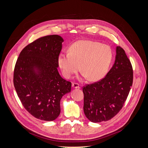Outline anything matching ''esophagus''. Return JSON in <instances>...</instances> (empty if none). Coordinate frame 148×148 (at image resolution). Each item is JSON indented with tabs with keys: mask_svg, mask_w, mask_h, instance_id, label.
Instances as JSON below:
<instances>
[{
	"mask_svg": "<svg viewBox=\"0 0 148 148\" xmlns=\"http://www.w3.org/2000/svg\"><path fill=\"white\" fill-rule=\"evenodd\" d=\"M72 87L73 88H79V84L77 83H72Z\"/></svg>",
	"mask_w": 148,
	"mask_h": 148,
	"instance_id": "34e87169",
	"label": "esophagus"
}]
</instances>
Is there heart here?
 <instances>
[{
  "label": "heart",
  "mask_w": 148,
  "mask_h": 148,
  "mask_svg": "<svg viewBox=\"0 0 148 148\" xmlns=\"http://www.w3.org/2000/svg\"><path fill=\"white\" fill-rule=\"evenodd\" d=\"M113 58L111 48L100 42L80 40L70 47V52L62 53L58 64L64 77L70 79L81 69L84 77L91 82L99 81L109 70Z\"/></svg>",
  "instance_id": "heart-1"
}]
</instances>
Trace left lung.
<instances>
[{
  "label": "left lung",
  "mask_w": 148,
  "mask_h": 148,
  "mask_svg": "<svg viewBox=\"0 0 148 148\" xmlns=\"http://www.w3.org/2000/svg\"><path fill=\"white\" fill-rule=\"evenodd\" d=\"M115 63L99 81L83 87V110L94 123L108 121L122 109L133 84L132 65L123 49H116Z\"/></svg>",
  "instance_id": "8db88e82"
}]
</instances>
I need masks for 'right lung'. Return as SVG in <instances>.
I'll return each mask as SVG.
<instances>
[{"mask_svg": "<svg viewBox=\"0 0 148 148\" xmlns=\"http://www.w3.org/2000/svg\"><path fill=\"white\" fill-rule=\"evenodd\" d=\"M63 42L56 34L38 38L23 48L16 62L13 84L17 95L25 109L39 120H56L62 96L71 91V83L57 70Z\"/></svg>", "mask_w": 148, "mask_h": 148, "instance_id": "add662e5", "label": "right lung"}]
</instances>
